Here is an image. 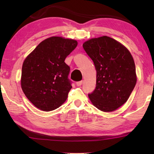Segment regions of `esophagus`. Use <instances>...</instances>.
I'll list each match as a JSON object with an SVG mask.
<instances>
[{"label": "esophagus", "instance_id": "obj_1", "mask_svg": "<svg viewBox=\"0 0 154 154\" xmlns=\"http://www.w3.org/2000/svg\"><path fill=\"white\" fill-rule=\"evenodd\" d=\"M82 83H83V82H82V81H81V82H77L76 83V85H77V86H81V85H82Z\"/></svg>", "mask_w": 154, "mask_h": 154}]
</instances>
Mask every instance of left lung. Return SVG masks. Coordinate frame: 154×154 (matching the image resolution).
<instances>
[{
  "instance_id": "obj_1",
  "label": "left lung",
  "mask_w": 154,
  "mask_h": 154,
  "mask_svg": "<svg viewBox=\"0 0 154 154\" xmlns=\"http://www.w3.org/2000/svg\"><path fill=\"white\" fill-rule=\"evenodd\" d=\"M96 70V86L88 94L91 103L103 112L116 111L126 102L137 83L134 59L126 47L107 36L83 44Z\"/></svg>"
}]
</instances>
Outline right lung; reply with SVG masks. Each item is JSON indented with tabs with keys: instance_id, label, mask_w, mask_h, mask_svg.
Returning a JSON list of instances; mask_svg holds the SVG:
<instances>
[{
	"instance_id": "right-lung-1",
	"label": "right lung",
	"mask_w": 154,
	"mask_h": 154,
	"mask_svg": "<svg viewBox=\"0 0 154 154\" xmlns=\"http://www.w3.org/2000/svg\"><path fill=\"white\" fill-rule=\"evenodd\" d=\"M77 41L62 36H51L41 42L25 58L21 87L36 108L50 111L60 106L72 88L68 79L70 67L65 63Z\"/></svg>"
}]
</instances>
